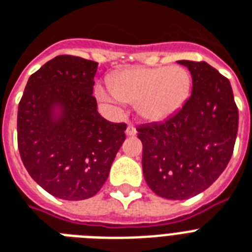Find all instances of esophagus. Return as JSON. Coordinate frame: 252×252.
<instances>
[{
    "instance_id": "1",
    "label": "esophagus",
    "mask_w": 252,
    "mask_h": 252,
    "mask_svg": "<svg viewBox=\"0 0 252 252\" xmlns=\"http://www.w3.org/2000/svg\"><path fill=\"white\" fill-rule=\"evenodd\" d=\"M126 133L128 134V136H134V134H136V126L129 123V124H128V126H126Z\"/></svg>"
}]
</instances>
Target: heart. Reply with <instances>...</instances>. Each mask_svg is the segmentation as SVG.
<instances>
[{"label": "heart", "instance_id": "obj_1", "mask_svg": "<svg viewBox=\"0 0 252 252\" xmlns=\"http://www.w3.org/2000/svg\"><path fill=\"white\" fill-rule=\"evenodd\" d=\"M110 89H99V98L106 102L136 104L142 118L161 122L178 112L187 102L192 77L180 65L129 68L111 77Z\"/></svg>", "mask_w": 252, "mask_h": 252}]
</instances>
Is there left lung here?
I'll return each mask as SVG.
<instances>
[{"mask_svg": "<svg viewBox=\"0 0 252 252\" xmlns=\"http://www.w3.org/2000/svg\"><path fill=\"white\" fill-rule=\"evenodd\" d=\"M179 64L191 72V96L165 122L136 128L144 178L168 200L207 189L226 168L238 132V107L226 77L205 61Z\"/></svg>", "mask_w": 252, "mask_h": 252, "instance_id": "obj_1", "label": "left lung"}]
</instances>
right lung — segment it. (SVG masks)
<instances>
[{"mask_svg":"<svg viewBox=\"0 0 252 252\" xmlns=\"http://www.w3.org/2000/svg\"><path fill=\"white\" fill-rule=\"evenodd\" d=\"M98 63L61 55L31 74L18 106V149L30 176L64 200L94 196L126 140V123H111L93 95ZM63 108L62 118L53 107Z\"/></svg>","mask_w":252,"mask_h":252,"instance_id":"right-lung-1","label":"right lung"}]
</instances>
